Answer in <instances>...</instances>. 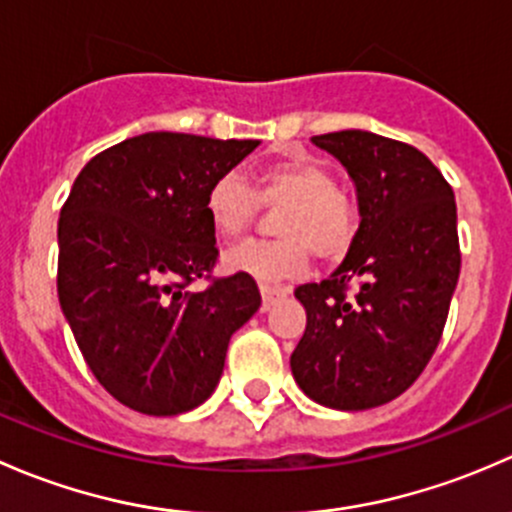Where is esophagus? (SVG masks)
I'll use <instances>...</instances> for the list:
<instances>
[{
    "mask_svg": "<svg viewBox=\"0 0 512 512\" xmlns=\"http://www.w3.org/2000/svg\"><path fill=\"white\" fill-rule=\"evenodd\" d=\"M260 292H262V309H270L272 304L277 302V299H282L285 297V289H277V287H267V285H262L260 287Z\"/></svg>",
    "mask_w": 512,
    "mask_h": 512,
    "instance_id": "esophagus-1",
    "label": "esophagus"
}]
</instances>
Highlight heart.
Wrapping results in <instances>:
<instances>
[{"label":"heart","instance_id":"1","mask_svg":"<svg viewBox=\"0 0 512 512\" xmlns=\"http://www.w3.org/2000/svg\"><path fill=\"white\" fill-rule=\"evenodd\" d=\"M262 205L280 208L275 213L280 237L232 247L225 257L232 272L255 277L267 287H282L307 270L312 250L329 262L352 252L359 235V208L319 158L302 151L282 153L252 173V185L237 173H223L205 193V213L223 240H235L250 230Z\"/></svg>","mask_w":512,"mask_h":512}]
</instances>
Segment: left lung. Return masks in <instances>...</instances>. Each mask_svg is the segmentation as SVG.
<instances>
[{"label": "left lung", "instance_id": "8db88e82", "mask_svg": "<svg viewBox=\"0 0 512 512\" xmlns=\"http://www.w3.org/2000/svg\"><path fill=\"white\" fill-rule=\"evenodd\" d=\"M312 141L352 175L361 225L329 280L294 289L307 329L289 364L317 404L371 409L404 394L441 342L461 272L456 198L409 143L369 131Z\"/></svg>", "mask_w": 512, "mask_h": 512}]
</instances>
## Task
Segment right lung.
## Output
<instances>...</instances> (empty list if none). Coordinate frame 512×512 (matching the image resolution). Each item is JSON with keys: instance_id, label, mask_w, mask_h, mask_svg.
<instances>
[{"instance_id": "obj_1", "label": "right lung", "mask_w": 512, "mask_h": 512, "mask_svg": "<svg viewBox=\"0 0 512 512\" xmlns=\"http://www.w3.org/2000/svg\"><path fill=\"white\" fill-rule=\"evenodd\" d=\"M257 141L156 131L84 165L59 218L56 289L98 384L148 416L203 404L260 307L250 275L215 277L205 193ZM206 289L195 293L193 281Z\"/></svg>"}]
</instances>
